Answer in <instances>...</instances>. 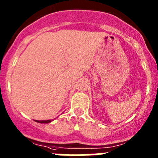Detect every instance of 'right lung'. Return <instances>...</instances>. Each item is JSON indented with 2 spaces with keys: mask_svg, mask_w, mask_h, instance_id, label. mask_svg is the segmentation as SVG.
<instances>
[{
  "mask_svg": "<svg viewBox=\"0 0 158 158\" xmlns=\"http://www.w3.org/2000/svg\"><path fill=\"white\" fill-rule=\"evenodd\" d=\"M52 120H41V121H38V120H35V122H39V123H42V124H46V123H49L51 122Z\"/></svg>",
  "mask_w": 158,
  "mask_h": 158,
  "instance_id": "right-lung-1",
  "label": "right lung"
}]
</instances>
